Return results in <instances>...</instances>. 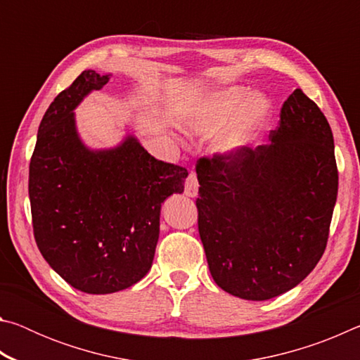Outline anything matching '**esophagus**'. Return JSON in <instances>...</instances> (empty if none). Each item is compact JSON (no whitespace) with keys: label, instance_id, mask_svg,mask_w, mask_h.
Returning <instances> with one entry per match:
<instances>
[{"label":"esophagus","instance_id":"1","mask_svg":"<svg viewBox=\"0 0 360 360\" xmlns=\"http://www.w3.org/2000/svg\"><path fill=\"white\" fill-rule=\"evenodd\" d=\"M184 192L187 197H195V195L198 193V179H197V174H195L193 172H191L187 176Z\"/></svg>","mask_w":360,"mask_h":360}]
</instances>
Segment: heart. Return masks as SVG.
<instances>
[{
	"mask_svg": "<svg viewBox=\"0 0 360 360\" xmlns=\"http://www.w3.org/2000/svg\"><path fill=\"white\" fill-rule=\"evenodd\" d=\"M273 115L268 96L255 95L246 85H230L200 98L187 109L184 124L195 133H211L225 127L216 148L222 154H235L254 143Z\"/></svg>",
	"mask_w": 360,
	"mask_h": 360,
	"instance_id": "heart-1",
	"label": "heart"
}]
</instances>
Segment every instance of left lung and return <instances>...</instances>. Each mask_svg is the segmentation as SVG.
<instances>
[{
	"instance_id": "obj_1",
	"label": "left lung",
	"mask_w": 360,
	"mask_h": 360,
	"mask_svg": "<svg viewBox=\"0 0 360 360\" xmlns=\"http://www.w3.org/2000/svg\"><path fill=\"white\" fill-rule=\"evenodd\" d=\"M271 143L197 160L198 233L219 288L268 300L295 288L326 251L338 169L330 125L297 89Z\"/></svg>"
}]
</instances>
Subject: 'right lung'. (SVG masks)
I'll use <instances>...</instances> for the list:
<instances>
[{
    "instance_id": "right-lung-1",
    "label": "right lung",
    "mask_w": 360,
    "mask_h": 360,
    "mask_svg": "<svg viewBox=\"0 0 360 360\" xmlns=\"http://www.w3.org/2000/svg\"><path fill=\"white\" fill-rule=\"evenodd\" d=\"M109 81L85 70L42 117L30 162L33 235L46 262L72 288L112 294L143 279L154 260L160 206L184 192L187 169L152 157L135 138L89 150L75 109Z\"/></svg>"
}]
</instances>
